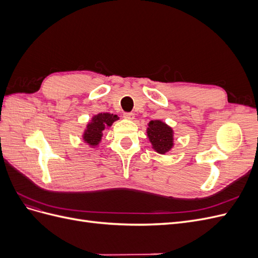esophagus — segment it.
<instances>
[{
  "label": "esophagus",
  "instance_id": "obj_1",
  "mask_svg": "<svg viewBox=\"0 0 258 258\" xmlns=\"http://www.w3.org/2000/svg\"><path fill=\"white\" fill-rule=\"evenodd\" d=\"M123 118L128 120H134L135 119V114L134 113H124Z\"/></svg>",
  "mask_w": 258,
  "mask_h": 258
}]
</instances>
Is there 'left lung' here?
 Listing matches in <instances>:
<instances>
[{
    "label": "left lung",
    "instance_id": "1",
    "mask_svg": "<svg viewBox=\"0 0 258 258\" xmlns=\"http://www.w3.org/2000/svg\"><path fill=\"white\" fill-rule=\"evenodd\" d=\"M146 137L152 148L158 154L165 155L174 146V131L168 123L160 119L151 120L147 123Z\"/></svg>",
    "mask_w": 258,
    "mask_h": 258
}]
</instances>
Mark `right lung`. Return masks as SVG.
Segmentation results:
<instances>
[{"label":"right lung","instance_id":"right-lung-1","mask_svg":"<svg viewBox=\"0 0 258 258\" xmlns=\"http://www.w3.org/2000/svg\"><path fill=\"white\" fill-rule=\"evenodd\" d=\"M118 119V116L107 112L93 115L83 131L82 139L84 143L92 148L98 147L101 141H102L103 131L110 129L112 124Z\"/></svg>","mask_w":258,"mask_h":258}]
</instances>
